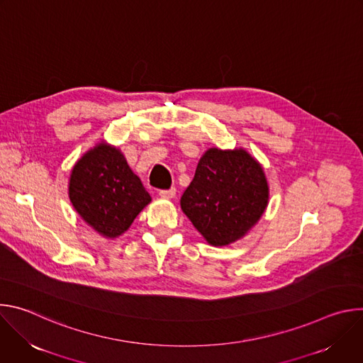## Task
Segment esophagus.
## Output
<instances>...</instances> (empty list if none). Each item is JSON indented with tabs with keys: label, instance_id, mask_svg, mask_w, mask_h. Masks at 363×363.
Listing matches in <instances>:
<instances>
[{
	"label": "esophagus",
	"instance_id": "obj_1",
	"mask_svg": "<svg viewBox=\"0 0 363 363\" xmlns=\"http://www.w3.org/2000/svg\"><path fill=\"white\" fill-rule=\"evenodd\" d=\"M177 194V189L175 188H171V189H161L160 191V196L162 198H174Z\"/></svg>",
	"mask_w": 363,
	"mask_h": 363
}]
</instances>
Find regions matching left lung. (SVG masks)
Returning a JSON list of instances; mask_svg holds the SVG:
<instances>
[{
    "label": "left lung",
    "mask_w": 363,
    "mask_h": 363,
    "mask_svg": "<svg viewBox=\"0 0 363 363\" xmlns=\"http://www.w3.org/2000/svg\"><path fill=\"white\" fill-rule=\"evenodd\" d=\"M267 202L264 171L247 150L210 147L181 198V208L208 244L223 247L242 238Z\"/></svg>",
    "instance_id": "8db88e82"
}]
</instances>
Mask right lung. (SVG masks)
<instances>
[{
	"instance_id": "add662e5",
	"label": "right lung",
	"mask_w": 363,
	"mask_h": 363,
	"mask_svg": "<svg viewBox=\"0 0 363 363\" xmlns=\"http://www.w3.org/2000/svg\"><path fill=\"white\" fill-rule=\"evenodd\" d=\"M69 196L79 216L106 238L123 234L150 202V195L123 153L103 142L73 167Z\"/></svg>"
}]
</instances>
